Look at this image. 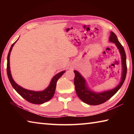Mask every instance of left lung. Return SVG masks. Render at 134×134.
<instances>
[{
  "label": "left lung",
  "instance_id": "1",
  "mask_svg": "<svg viewBox=\"0 0 134 134\" xmlns=\"http://www.w3.org/2000/svg\"><path fill=\"white\" fill-rule=\"evenodd\" d=\"M109 41L110 42H112L116 44L118 48L119 49L120 53L121 54L122 69H123L122 70L123 71H122L121 81L119 83V85L115 87V89L109 90V91L100 93H96L90 91L87 89L86 86V81L85 79H83V77L80 75L78 71H74V74H75L74 83V86H75L76 93L80 100H81L83 102L88 104V105H100V104L103 103L108 100L118 91L119 89L123 85L125 80L127 72V66L126 54L124 47L121 43L119 42L116 35L113 32H110Z\"/></svg>",
  "mask_w": 134,
  "mask_h": 134
}]
</instances>
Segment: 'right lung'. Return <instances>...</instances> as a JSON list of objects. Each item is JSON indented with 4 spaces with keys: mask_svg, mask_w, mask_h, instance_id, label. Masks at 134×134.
Segmentation results:
<instances>
[{
    "mask_svg": "<svg viewBox=\"0 0 134 134\" xmlns=\"http://www.w3.org/2000/svg\"><path fill=\"white\" fill-rule=\"evenodd\" d=\"M18 41V40H17ZM16 41L11 45V47L9 51L8 55V62H7V74L9 80L10 81V83L12 85V87L14 88V89L19 93L21 96L24 98L29 102L33 104H42L45 102H47L52 97H53L54 93H55L57 81L60 79L63 74L64 73L65 71L59 72L51 80L50 85H49L48 87L46 89L42 92H34L31 91V90L25 89L21 86L18 85L16 83L14 80H13L12 77L10 74V63H9V57L10 54L11 50H12V47Z\"/></svg>",
    "mask_w": 134,
    "mask_h": 134,
    "instance_id": "1",
    "label": "right lung"
}]
</instances>
